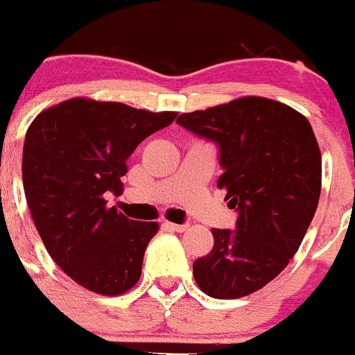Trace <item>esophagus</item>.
Segmentation results:
<instances>
[{"mask_svg": "<svg viewBox=\"0 0 355 355\" xmlns=\"http://www.w3.org/2000/svg\"><path fill=\"white\" fill-rule=\"evenodd\" d=\"M166 227L171 228V230H175V232H185V230H187V228H189V225H187V223H184V225L168 223V221H166Z\"/></svg>", "mask_w": 355, "mask_h": 355, "instance_id": "34e87169", "label": "esophagus"}]
</instances>
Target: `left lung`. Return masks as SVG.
Returning <instances> with one entry per match:
<instances>
[{"label":"left lung","instance_id":"left-lung-1","mask_svg":"<svg viewBox=\"0 0 355 355\" xmlns=\"http://www.w3.org/2000/svg\"><path fill=\"white\" fill-rule=\"evenodd\" d=\"M177 123L220 148L228 206L237 230L213 228L214 245L194 261L199 288L239 299L270 284L300 247L321 192V153L304 114L273 99L245 96L182 113Z\"/></svg>","mask_w":355,"mask_h":355}]
</instances>
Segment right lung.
Returning <instances> with one entry per match:
<instances>
[{"instance_id": "right-lung-1", "label": "right lung", "mask_w": 355, "mask_h": 355, "mask_svg": "<svg viewBox=\"0 0 355 355\" xmlns=\"http://www.w3.org/2000/svg\"><path fill=\"white\" fill-rule=\"evenodd\" d=\"M177 118L123 103L73 98L41 111L24 142L28 209L49 256L91 292L120 295L141 278L155 221L128 220L106 194L121 192L127 159Z\"/></svg>"}]
</instances>
